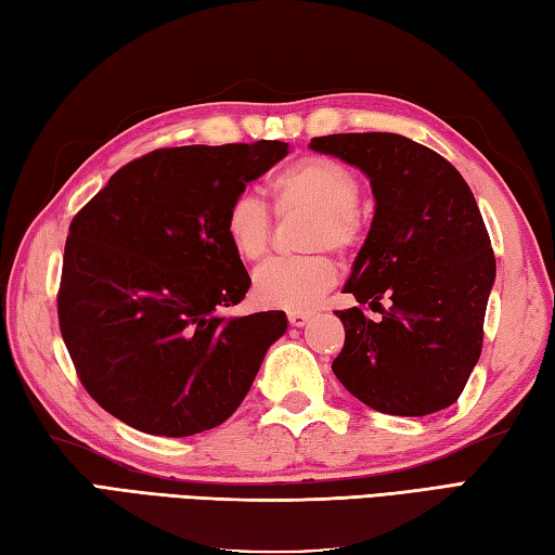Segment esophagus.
<instances>
[{"instance_id":"obj_1","label":"esophagus","mask_w":555,"mask_h":555,"mask_svg":"<svg viewBox=\"0 0 555 555\" xmlns=\"http://www.w3.org/2000/svg\"><path fill=\"white\" fill-rule=\"evenodd\" d=\"M287 319H289L292 326L301 328V326H307V321L311 319V311H289Z\"/></svg>"}]
</instances>
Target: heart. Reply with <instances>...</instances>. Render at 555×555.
I'll return each mask as SVG.
<instances>
[{"label":"heart","instance_id":"obj_1","mask_svg":"<svg viewBox=\"0 0 555 555\" xmlns=\"http://www.w3.org/2000/svg\"><path fill=\"white\" fill-rule=\"evenodd\" d=\"M270 195L280 215L313 212L309 248L352 250L362 238L358 212L360 181L348 166L328 156H305L273 176ZM224 236L234 254L256 263L273 238V222L263 203L250 193L232 197L224 212ZM338 282V263L326 254L301 258H275L256 270L254 297L258 305L273 309H311Z\"/></svg>","mask_w":555,"mask_h":555}]
</instances>
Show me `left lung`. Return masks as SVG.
<instances>
[{
  "label": "left lung",
  "instance_id": "8db88e82",
  "mask_svg": "<svg viewBox=\"0 0 555 555\" xmlns=\"http://www.w3.org/2000/svg\"><path fill=\"white\" fill-rule=\"evenodd\" d=\"M367 176L374 217L343 292L392 307L372 321L336 311L345 345L333 374L389 415H430L462 396L480 358L495 256L472 188L440 154L393 132L313 138Z\"/></svg>",
  "mask_w": 555,
  "mask_h": 555
}]
</instances>
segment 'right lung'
<instances>
[{"label": "right lung", "instance_id": "1", "mask_svg": "<svg viewBox=\"0 0 555 555\" xmlns=\"http://www.w3.org/2000/svg\"><path fill=\"white\" fill-rule=\"evenodd\" d=\"M287 147L154 150L72 219L60 331L83 389L125 425L162 437L222 425L287 331L285 311L219 313L250 287L224 236L227 205Z\"/></svg>", "mask_w": 555, "mask_h": 555}]
</instances>
